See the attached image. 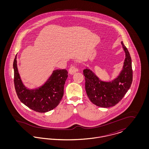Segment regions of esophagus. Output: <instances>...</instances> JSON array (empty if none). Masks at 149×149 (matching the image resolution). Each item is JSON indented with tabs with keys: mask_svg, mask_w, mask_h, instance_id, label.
Listing matches in <instances>:
<instances>
[{
	"mask_svg": "<svg viewBox=\"0 0 149 149\" xmlns=\"http://www.w3.org/2000/svg\"><path fill=\"white\" fill-rule=\"evenodd\" d=\"M77 71H78V69L76 68L75 66H71V68L69 70V73L70 75H74L75 74Z\"/></svg>",
	"mask_w": 149,
	"mask_h": 149,
	"instance_id": "1",
	"label": "esophagus"
}]
</instances>
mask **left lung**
<instances>
[{"label": "left lung", "instance_id": "left-lung-1", "mask_svg": "<svg viewBox=\"0 0 149 149\" xmlns=\"http://www.w3.org/2000/svg\"><path fill=\"white\" fill-rule=\"evenodd\" d=\"M125 58L122 70L116 78L103 81L88 67L83 70L85 91L93 103L97 106L108 108L117 104L130 89L132 81V61L127 49L121 41Z\"/></svg>", "mask_w": 149, "mask_h": 149}]
</instances>
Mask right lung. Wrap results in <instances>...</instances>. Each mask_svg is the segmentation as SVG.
I'll use <instances>...</instances> for the list:
<instances>
[{
  "label": "right lung",
  "instance_id": "right-lung-1",
  "mask_svg": "<svg viewBox=\"0 0 149 149\" xmlns=\"http://www.w3.org/2000/svg\"><path fill=\"white\" fill-rule=\"evenodd\" d=\"M17 55L13 62L14 83L16 93L21 102L40 113H45L56 108L64 95V85L68 77L67 70H55L43 84L32 89L28 88L24 85L19 74Z\"/></svg>",
  "mask_w": 149,
  "mask_h": 149
}]
</instances>
